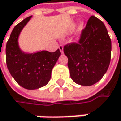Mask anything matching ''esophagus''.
I'll list each match as a JSON object with an SVG mask.
<instances>
[{
	"label": "esophagus",
	"mask_w": 121,
	"mask_h": 121,
	"mask_svg": "<svg viewBox=\"0 0 121 121\" xmlns=\"http://www.w3.org/2000/svg\"><path fill=\"white\" fill-rule=\"evenodd\" d=\"M59 51H60V52H61L62 54H63V52H64V50H63V46L62 45H59Z\"/></svg>",
	"instance_id": "1"
}]
</instances>
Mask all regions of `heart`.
<instances>
[{
  "label": "heart",
  "mask_w": 121,
  "mask_h": 121,
  "mask_svg": "<svg viewBox=\"0 0 121 121\" xmlns=\"http://www.w3.org/2000/svg\"><path fill=\"white\" fill-rule=\"evenodd\" d=\"M83 28H84L83 24V23H81V24L79 25V26H78V32H79V33H81V32L83 31Z\"/></svg>",
  "instance_id": "heart-1"
}]
</instances>
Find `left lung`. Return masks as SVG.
I'll return each instance as SVG.
<instances>
[{"label":"left lung","instance_id":"1","mask_svg":"<svg viewBox=\"0 0 121 121\" xmlns=\"http://www.w3.org/2000/svg\"><path fill=\"white\" fill-rule=\"evenodd\" d=\"M111 40L104 23L94 16L87 22L78 43L64 46L72 80L81 86L100 81L108 69L111 58Z\"/></svg>","mask_w":121,"mask_h":121}]
</instances>
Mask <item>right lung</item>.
I'll list each match as a JSON object with an SVG mask.
<instances>
[{
	"mask_svg": "<svg viewBox=\"0 0 121 121\" xmlns=\"http://www.w3.org/2000/svg\"><path fill=\"white\" fill-rule=\"evenodd\" d=\"M32 16L22 20L13 29L6 47V65L11 76L19 85L26 89H37L50 81L52 70L61 52L47 51L25 54L20 50L18 38L20 32Z\"/></svg>",
	"mask_w": 121,
	"mask_h": 121,
	"instance_id": "obj_1",
	"label": "right lung"
}]
</instances>
